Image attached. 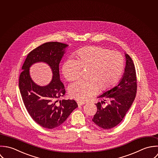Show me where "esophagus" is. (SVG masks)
Here are the masks:
<instances>
[{"label": "esophagus", "instance_id": "1", "mask_svg": "<svg viewBox=\"0 0 158 158\" xmlns=\"http://www.w3.org/2000/svg\"><path fill=\"white\" fill-rule=\"evenodd\" d=\"M85 104V102H81V101H78V102H77V104H78L79 106H82V105H84V104Z\"/></svg>", "mask_w": 158, "mask_h": 158}]
</instances>
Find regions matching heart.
Here are the masks:
<instances>
[{
  "instance_id": "b5f03b06",
  "label": "heart",
  "mask_w": 158,
  "mask_h": 158,
  "mask_svg": "<svg viewBox=\"0 0 158 158\" xmlns=\"http://www.w3.org/2000/svg\"><path fill=\"white\" fill-rule=\"evenodd\" d=\"M76 59L69 58L63 63L62 72L68 81L77 79L81 68L87 69L86 81H77L68 89L69 96L84 101L95 95L99 88L106 91L113 87L120 78L124 69V59L117 51H110L101 46H87L79 49Z\"/></svg>"
}]
</instances>
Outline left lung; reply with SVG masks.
I'll return each instance as SVG.
<instances>
[{"label": "left lung", "mask_w": 158, "mask_h": 158, "mask_svg": "<svg viewBox=\"0 0 158 158\" xmlns=\"http://www.w3.org/2000/svg\"><path fill=\"white\" fill-rule=\"evenodd\" d=\"M125 54L126 66L125 73L118 85L97 98L103 101L95 104L97 112L92 121L97 126L109 129L118 125L123 119L131 107L137 92L135 68L130 56ZM106 99L109 103L102 106Z\"/></svg>", "instance_id": "1"}]
</instances>
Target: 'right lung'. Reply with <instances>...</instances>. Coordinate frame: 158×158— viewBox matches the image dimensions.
Here are the masks:
<instances>
[{
    "label": "right lung",
    "instance_id": "1",
    "mask_svg": "<svg viewBox=\"0 0 158 158\" xmlns=\"http://www.w3.org/2000/svg\"><path fill=\"white\" fill-rule=\"evenodd\" d=\"M68 46L59 42H47L34 49L27 55L19 76V90L28 113L37 124L46 129L61 125L78 107L74 99H59L66 92L60 79L59 63ZM38 62L47 63L52 70V80L46 86L35 84L30 75V66Z\"/></svg>",
    "mask_w": 158,
    "mask_h": 158
}]
</instances>
